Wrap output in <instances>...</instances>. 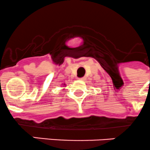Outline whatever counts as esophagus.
<instances>
[{"label": "esophagus", "mask_w": 150, "mask_h": 150, "mask_svg": "<svg viewBox=\"0 0 150 150\" xmlns=\"http://www.w3.org/2000/svg\"><path fill=\"white\" fill-rule=\"evenodd\" d=\"M79 80H84V77H81V78H79Z\"/></svg>", "instance_id": "34e87169"}]
</instances>
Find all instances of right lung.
Masks as SVG:
<instances>
[{
	"label": "right lung",
	"mask_w": 150,
	"mask_h": 150,
	"mask_svg": "<svg viewBox=\"0 0 150 150\" xmlns=\"http://www.w3.org/2000/svg\"><path fill=\"white\" fill-rule=\"evenodd\" d=\"M63 86H66V84H65V83H64V84H63Z\"/></svg>",
	"instance_id": "obj_1"
}]
</instances>
